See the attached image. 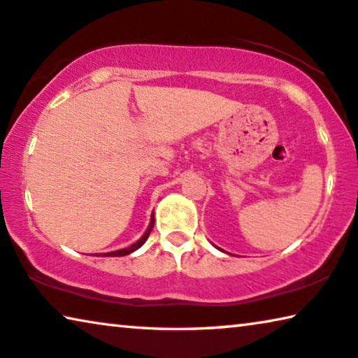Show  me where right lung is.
Returning <instances> with one entry per match:
<instances>
[{"label": "right lung", "mask_w": 358, "mask_h": 358, "mask_svg": "<svg viewBox=\"0 0 358 358\" xmlns=\"http://www.w3.org/2000/svg\"><path fill=\"white\" fill-rule=\"evenodd\" d=\"M152 227H154V217L151 218V223H149V227H148V230H146V233L143 234L141 236V239L140 241H136L135 244H131L130 248H127V249H120V250H114V252H108V254H104V255H110V257H120V255H127V254H130V252H133V250H136L138 248H141L143 244H145V241L148 239V236L149 234H151V230H152Z\"/></svg>", "instance_id": "obj_1"}]
</instances>
